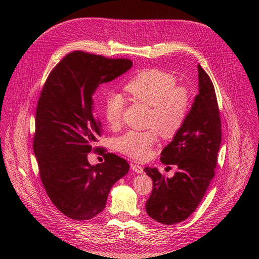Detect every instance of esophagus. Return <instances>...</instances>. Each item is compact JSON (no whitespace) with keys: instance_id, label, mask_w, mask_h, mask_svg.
<instances>
[{"instance_id":"esophagus-1","label":"esophagus","mask_w":259,"mask_h":259,"mask_svg":"<svg viewBox=\"0 0 259 259\" xmlns=\"http://www.w3.org/2000/svg\"><path fill=\"white\" fill-rule=\"evenodd\" d=\"M131 168L133 169V171H135L137 173H143V168L140 165H138V164L131 163Z\"/></svg>"}]
</instances>
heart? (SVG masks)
I'll return each mask as SVG.
<instances>
[{
    "label": "heart",
    "instance_id": "b5f03b06",
    "mask_svg": "<svg viewBox=\"0 0 259 259\" xmlns=\"http://www.w3.org/2000/svg\"><path fill=\"white\" fill-rule=\"evenodd\" d=\"M125 90L135 100L151 107L147 123L151 128L127 131L117 139V147L134 160H145L158 140L157 128L164 138H172L182 128L192 107V94L188 87L178 85L173 73L159 68L139 71L126 83ZM125 103L119 93L104 97L102 112L110 127L120 126Z\"/></svg>",
    "mask_w": 259,
    "mask_h": 259
}]
</instances>
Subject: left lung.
<instances>
[{
	"label": "left lung",
	"mask_w": 259,
	"mask_h": 259,
	"mask_svg": "<svg viewBox=\"0 0 259 259\" xmlns=\"http://www.w3.org/2000/svg\"><path fill=\"white\" fill-rule=\"evenodd\" d=\"M198 70L199 94L186 123L161 153L166 170L174 167L177 172L168 178L157 168H144L153 179L146 213L163 225L186 220L201 203L215 174L221 120L213 83L200 64Z\"/></svg>",
	"instance_id": "1"
}]
</instances>
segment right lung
<instances>
[{
    "label": "right lung",
    "instance_id": "obj_1",
    "mask_svg": "<svg viewBox=\"0 0 259 259\" xmlns=\"http://www.w3.org/2000/svg\"><path fill=\"white\" fill-rule=\"evenodd\" d=\"M132 66L128 58L72 51L50 71L35 109L33 152L43 187L56 208L75 220L100 213L114 184L129 171L128 162L93 146L102 135L93 109L99 85L112 81ZM105 161L91 166V151Z\"/></svg>",
    "mask_w": 259,
    "mask_h": 259
}]
</instances>
